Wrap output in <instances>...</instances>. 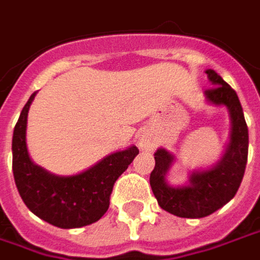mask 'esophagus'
I'll return each mask as SVG.
<instances>
[{
    "label": "esophagus",
    "instance_id": "obj_1",
    "mask_svg": "<svg viewBox=\"0 0 260 260\" xmlns=\"http://www.w3.org/2000/svg\"><path fill=\"white\" fill-rule=\"evenodd\" d=\"M139 146H141V149H143V150H153V143L149 139H146V138H141V141H139Z\"/></svg>",
    "mask_w": 260,
    "mask_h": 260
}]
</instances>
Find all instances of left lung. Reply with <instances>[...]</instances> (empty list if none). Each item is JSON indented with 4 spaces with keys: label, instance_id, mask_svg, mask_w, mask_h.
<instances>
[{
    "label": "left lung",
    "instance_id": "1",
    "mask_svg": "<svg viewBox=\"0 0 260 260\" xmlns=\"http://www.w3.org/2000/svg\"><path fill=\"white\" fill-rule=\"evenodd\" d=\"M206 74L214 86L205 91L207 100L216 106H225L231 115V141L225 154L213 169L192 173L189 185L174 188L164 178L174 157L166 149H158L150 174V186L160 207L184 218L206 217L231 201L244 178L248 160V126L240 99L213 69H207Z\"/></svg>",
    "mask_w": 260,
    "mask_h": 260
}]
</instances>
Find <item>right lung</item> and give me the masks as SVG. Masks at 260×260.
<instances>
[{
  "label": "right lung",
  "mask_w": 260,
  "mask_h": 260,
  "mask_svg": "<svg viewBox=\"0 0 260 260\" xmlns=\"http://www.w3.org/2000/svg\"><path fill=\"white\" fill-rule=\"evenodd\" d=\"M33 93L20 113L12 138V170L22 201L31 213L59 229H78L103 217L114 184L139 153L136 146L113 153L71 177L47 173L33 163L26 147V122Z\"/></svg>",
  "instance_id": "obj_1"
}]
</instances>
